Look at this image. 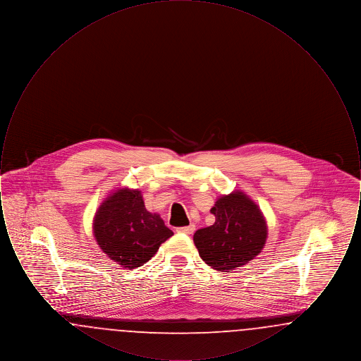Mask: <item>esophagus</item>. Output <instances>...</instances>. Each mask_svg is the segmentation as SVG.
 <instances>
[{"instance_id": "obj_1", "label": "esophagus", "mask_w": 361, "mask_h": 361, "mask_svg": "<svg viewBox=\"0 0 361 361\" xmlns=\"http://www.w3.org/2000/svg\"><path fill=\"white\" fill-rule=\"evenodd\" d=\"M193 231H195V224H189V226H185V227H178L177 228V233H183V234H193Z\"/></svg>"}]
</instances>
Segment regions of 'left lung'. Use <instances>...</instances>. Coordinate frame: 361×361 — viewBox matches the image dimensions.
<instances>
[{
	"instance_id": "obj_1",
	"label": "left lung",
	"mask_w": 361,
	"mask_h": 361,
	"mask_svg": "<svg viewBox=\"0 0 361 361\" xmlns=\"http://www.w3.org/2000/svg\"><path fill=\"white\" fill-rule=\"evenodd\" d=\"M215 224L199 228L193 242L202 259L219 272L234 271L261 253L268 237L267 221L243 192L218 197L211 208Z\"/></svg>"
}]
</instances>
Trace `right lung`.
<instances>
[{
    "label": "right lung",
    "instance_id": "obj_1",
    "mask_svg": "<svg viewBox=\"0 0 361 361\" xmlns=\"http://www.w3.org/2000/svg\"><path fill=\"white\" fill-rule=\"evenodd\" d=\"M93 235L112 261L134 269L153 257L173 231L158 214L146 209L140 190L119 188L99 207L93 219Z\"/></svg>",
    "mask_w": 361,
    "mask_h": 361
}]
</instances>
